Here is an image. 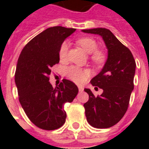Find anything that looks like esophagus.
I'll list each match as a JSON object with an SVG mask.
<instances>
[{
    "instance_id": "esophagus-1",
    "label": "esophagus",
    "mask_w": 149,
    "mask_h": 149,
    "mask_svg": "<svg viewBox=\"0 0 149 149\" xmlns=\"http://www.w3.org/2000/svg\"><path fill=\"white\" fill-rule=\"evenodd\" d=\"M78 89H79V92H83L84 91V87H82V86H78Z\"/></svg>"
}]
</instances>
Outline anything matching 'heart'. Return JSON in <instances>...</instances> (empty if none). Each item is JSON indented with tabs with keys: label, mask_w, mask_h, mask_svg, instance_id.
Instances as JSON below:
<instances>
[{
	"label": "heart",
	"mask_w": 149,
	"mask_h": 149,
	"mask_svg": "<svg viewBox=\"0 0 149 149\" xmlns=\"http://www.w3.org/2000/svg\"><path fill=\"white\" fill-rule=\"evenodd\" d=\"M77 44L80 45L87 53H91V59L96 65H101L105 63L107 56L103 50L97 49L98 45L93 38L84 37L77 39ZM69 44L67 42H63L58 50V56L61 60H65L67 58ZM65 74L71 80L77 84L84 83L90 75V71L87 69H82L77 66H70L65 70Z\"/></svg>",
	"instance_id": "heart-1"
}]
</instances>
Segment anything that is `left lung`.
Masks as SVG:
<instances>
[{
  "label": "left lung",
  "mask_w": 149,
  "mask_h": 149,
  "mask_svg": "<svg viewBox=\"0 0 149 149\" xmlns=\"http://www.w3.org/2000/svg\"><path fill=\"white\" fill-rule=\"evenodd\" d=\"M85 33L99 35L108 49V58L103 70L91 79V84L103 90L100 96H94L90 89L88 101L84 104L87 122L97 128H108L124 117L134 89L136 63L132 52L124 45L109 29L82 30Z\"/></svg>",
  "instance_id": "obj_1"
}]
</instances>
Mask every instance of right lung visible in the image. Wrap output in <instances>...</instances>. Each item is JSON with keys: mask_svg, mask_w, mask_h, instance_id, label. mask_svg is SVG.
I'll return each instance as SVG.
<instances>
[{"mask_svg": "<svg viewBox=\"0 0 149 149\" xmlns=\"http://www.w3.org/2000/svg\"><path fill=\"white\" fill-rule=\"evenodd\" d=\"M75 29L55 26L45 29L22 49L17 60L15 80L19 101L29 120L43 130H56L65 122L64 104L72 102L78 87L63 79L53 88L49 81L51 68L59 63L61 44Z\"/></svg>", "mask_w": 149, "mask_h": 149, "instance_id": "right-lung-1", "label": "right lung"}]
</instances>
